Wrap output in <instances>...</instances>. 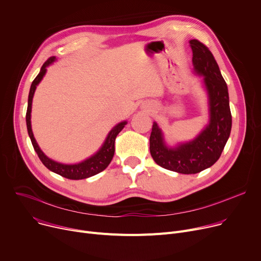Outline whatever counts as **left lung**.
<instances>
[{"label": "left lung", "mask_w": 261, "mask_h": 261, "mask_svg": "<svg viewBox=\"0 0 261 261\" xmlns=\"http://www.w3.org/2000/svg\"><path fill=\"white\" fill-rule=\"evenodd\" d=\"M193 66L203 75L209 94L210 124L192 142L168 148L158 124L153 123L150 135V153L159 166L181 174H196L213 166L228 142L232 128L228 86L225 84L212 52L198 40L190 41Z\"/></svg>", "instance_id": "1"}]
</instances>
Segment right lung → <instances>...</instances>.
<instances>
[{
	"mask_svg": "<svg viewBox=\"0 0 261 261\" xmlns=\"http://www.w3.org/2000/svg\"><path fill=\"white\" fill-rule=\"evenodd\" d=\"M55 60H56L55 57H51L43 64L40 73L37 75L36 79L33 80V82L31 84L29 95H28V107H27V112H26V124H27L28 134H29V137L31 140L33 149L36 150L39 159L41 160V162L44 164V166L47 169H49L50 171L55 172V173H57V174H59L63 177H66L68 179L88 178V177H91V176L97 174V173L103 171L109 166V164L111 163V161L113 159L114 151H115V148H114L115 137L121 130H123V128L127 124V121H121V123H119L117 126H115L108 134V136L106 138V142L103 143L100 150L96 154L91 156V158L88 160H86V161H84L80 164H75V165H63V164H59L55 161L48 159L47 156L42 152V150L40 149V147L38 146L36 140H34V137H33V133L31 130V123H30V113H31L32 97H33L34 91H36L37 86L46 73V67L48 65H50Z\"/></svg>",
	"mask_w": 261,
	"mask_h": 261,
	"instance_id": "add662e5",
	"label": "right lung"
}]
</instances>
